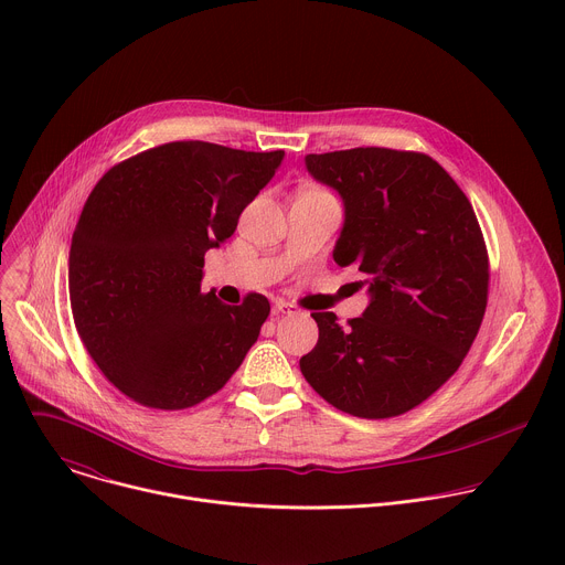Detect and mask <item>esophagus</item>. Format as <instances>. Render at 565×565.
Segmentation results:
<instances>
[{
    "mask_svg": "<svg viewBox=\"0 0 565 565\" xmlns=\"http://www.w3.org/2000/svg\"><path fill=\"white\" fill-rule=\"evenodd\" d=\"M275 312H277V315H295L297 308H295L292 303H288V301H277V303H275Z\"/></svg>",
    "mask_w": 565,
    "mask_h": 565,
    "instance_id": "1",
    "label": "esophagus"
}]
</instances>
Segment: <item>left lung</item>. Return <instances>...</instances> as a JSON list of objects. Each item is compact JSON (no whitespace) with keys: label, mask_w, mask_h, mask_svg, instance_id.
I'll list each match as a JSON object with an SVG mask.
<instances>
[{"label":"left lung","mask_w":565,"mask_h":565,"mask_svg":"<svg viewBox=\"0 0 565 565\" xmlns=\"http://www.w3.org/2000/svg\"><path fill=\"white\" fill-rule=\"evenodd\" d=\"M344 203L338 266L366 277L369 306L340 327L312 312L308 384L340 412L393 418L436 393L467 355L488 306V250L471 203L434 158L355 147L303 158Z\"/></svg>","instance_id":"left-lung-1"}]
</instances>
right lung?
<instances>
[{
	"mask_svg": "<svg viewBox=\"0 0 565 565\" xmlns=\"http://www.w3.org/2000/svg\"><path fill=\"white\" fill-rule=\"evenodd\" d=\"M284 151L181 140L111 168L89 194L68 253L75 329L107 380L151 409H188L244 362L270 312L201 292L205 253L236 230Z\"/></svg>",
	"mask_w": 565,
	"mask_h": 565,
	"instance_id": "add662e5",
	"label": "right lung"
}]
</instances>
